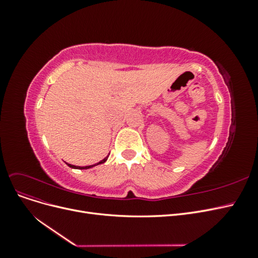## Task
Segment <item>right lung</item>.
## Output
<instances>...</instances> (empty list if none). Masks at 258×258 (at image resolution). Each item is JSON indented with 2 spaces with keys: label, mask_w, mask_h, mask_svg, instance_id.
<instances>
[{
  "label": "right lung",
  "mask_w": 258,
  "mask_h": 258,
  "mask_svg": "<svg viewBox=\"0 0 258 258\" xmlns=\"http://www.w3.org/2000/svg\"><path fill=\"white\" fill-rule=\"evenodd\" d=\"M107 158H108V155L106 156V157L104 158V159H102L101 161H99V162H97V163H95V165H90V166H85V167H82V166H74V165H71V163H68V162H66L67 165L70 167V168H72V169H81V170H83V169H90V168H93V167H96V166H98V165H101V163H103V162H105L106 160H107Z\"/></svg>",
  "instance_id": "obj_1"
}]
</instances>
